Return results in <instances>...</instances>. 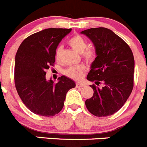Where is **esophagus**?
Masks as SVG:
<instances>
[{"instance_id":"1","label":"esophagus","mask_w":147,"mask_h":147,"mask_svg":"<svg viewBox=\"0 0 147 147\" xmlns=\"http://www.w3.org/2000/svg\"><path fill=\"white\" fill-rule=\"evenodd\" d=\"M84 84H82V83H76V86L77 87V88H82V87H84Z\"/></svg>"}]
</instances>
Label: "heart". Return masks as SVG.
Returning <instances> with one entry per match:
<instances>
[{
	"instance_id": "b5f03b06",
	"label": "heart",
	"mask_w": 147,
	"mask_h": 147,
	"mask_svg": "<svg viewBox=\"0 0 147 147\" xmlns=\"http://www.w3.org/2000/svg\"><path fill=\"white\" fill-rule=\"evenodd\" d=\"M69 45L72 46L74 49L76 51L81 53L82 57L84 58L87 62H92L95 59L96 53L95 51L92 49L87 48L88 43L85 38L79 35H75L70 38L69 41ZM61 51V47L59 46L56 51V59L59 60L60 57V53ZM84 70V66L82 64L76 65V66H69L66 69H65L63 74L66 76L72 78L74 80L79 79L82 75V72Z\"/></svg>"
}]
</instances>
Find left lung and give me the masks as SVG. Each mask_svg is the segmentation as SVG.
Here are the masks:
<instances>
[{"mask_svg": "<svg viewBox=\"0 0 147 147\" xmlns=\"http://www.w3.org/2000/svg\"><path fill=\"white\" fill-rule=\"evenodd\" d=\"M81 33L91 39L96 53L87 79L96 85L102 81L104 85L101 89L95 84L90 86L94 95L86 100V107L96 117L111 116L123 107L133 89V53L129 45L110 29L94 28Z\"/></svg>", "mask_w": 147, "mask_h": 147, "instance_id": "left-lung-1", "label": "left lung"}]
</instances>
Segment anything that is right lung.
Returning <instances> with one entry per match:
<instances>
[{
	"mask_svg": "<svg viewBox=\"0 0 147 147\" xmlns=\"http://www.w3.org/2000/svg\"><path fill=\"white\" fill-rule=\"evenodd\" d=\"M71 28H47L24 39L15 59L14 80L26 107L37 115L53 117L63 109L66 93L76 84L62 76L59 82L46 79V70L54 66L56 50Z\"/></svg>",
	"mask_w": 147,
	"mask_h": 147,
	"instance_id": "right-lung-1",
	"label": "right lung"
}]
</instances>
